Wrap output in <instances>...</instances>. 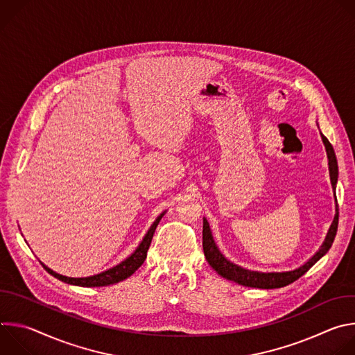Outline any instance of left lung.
Wrapping results in <instances>:
<instances>
[{
	"mask_svg": "<svg viewBox=\"0 0 355 355\" xmlns=\"http://www.w3.org/2000/svg\"><path fill=\"white\" fill-rule=\"evenodd\" d=\"M322 140H323L326 151H327L331 187H333V189H336L337 177H338V167H337L336 155H334L333 146L330 144L327 137H324L322 135ZM336 202H337V198H336ZM337 226H338V209H336V216H334V220H333V223L329 229L326 240H324V243L322 244V247L319 248L316 254L308 263L303 264L302 267H299L293 271H286V272H259V271H251V270L241 268V267L230 263L219 251V248H218V245H216V243L212 237L209 223L205 218H204V230H202V247H204L205 257H207V261L209 263V266L219 275H222L223 278L234 281L236 284L243 285V286L260 288V289H274V288H282V286H286V285L292 284L293 281L300 278L306 271H309V268L316 261H319L329 251V248L331 247V244L334 241V237H336V233H337Z\"/></svg>",
	"mask_w": 355,
	"mask_h": 355,
	"instance_id": "left-lung-1",
	"label": "left lung"
}]
</instances>
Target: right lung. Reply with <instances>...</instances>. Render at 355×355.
Wrapping results in <instances>:
<instances>
[{
	"label": "right lung",
	"instance_id": "obj_1",
	"mask_svg": "<svg viewBox=\"0 0 355 355\" xmlns=\"http://www.w3.org/2000/svg\"><path fill=\"white\" fill-rule=\"evenodd\" d=\"M164 212L155 220V223L150 226V229L147 230L146 236L143 237L141 243L137 245V248L132 252V254L123 260L121 264L104 271V272H99L96 275H91V277H85V278H71V277H64V275H60L58 272H55L53 270H50L49 267H46L43 263H40L43 266V268L50 274L53 275L55 278L66 282V284H70V285H77V286H107V285H112V284H116V282H121L123 279H126L128 277H130L146 260L147 257V250L150 247V243H151V239H153V234H155V230L159 225V222L162 220Z\"/></svg>",
	"mask_w": 355,
	"mask_h": 355
}]
</instances>
